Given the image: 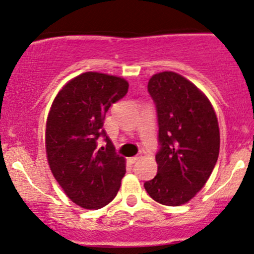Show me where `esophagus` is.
I'll return each mask as SVG.
<instances>
[{
    "label": "esophagus",
    "instance_id": "1",
    "mask_svg": "<svg viewBox=\"0 0 254 254\" xmlns=\"http://www.w3.org/2000/svg\"><path fill=\"white\" fill-rule=\"evenodd\" d=\"M138 160H139L138 156H133V157H129V159H128V162H129V163H134V162H137Z\"/></svg>",
    "mask_w": 254,
    "mask_h": 254
}]
</instances>
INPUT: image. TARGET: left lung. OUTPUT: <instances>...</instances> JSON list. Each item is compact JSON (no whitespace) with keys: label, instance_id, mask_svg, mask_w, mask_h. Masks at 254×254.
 Instances as JSON below:
<instances>
[{"label":"left lung","instance_id":"left-lung-1","mask_svg":"<svg viewBox=\"0 0 254 254\" xmlns=\"http://www.w3.org/2000/svg\"><path fill=\"white\" fill-rule=\"evenodd\" d=\"M148 91L156 105L160 150L157 174L144 188L156 202L181 206L202 189L217 163L218 120L208 98L179 73H156Z\"/></svg>","mask_w":254,"mask_h":254}]
</instances>
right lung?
Returning a JSON list of instances; mask_svg holds the SVG:
<instances>
[{
    "mask_svg": "<svg viewBox=\"0 0 254 254\" xmlns=\"http://www.w3.org/2000/svg\"><path fill=\"white\" fill-rule=\"evenodd\" d=\"M127 92L125 78L83 72L63 87L51 106L46 125L48 165L67 197L82 208L106 206L121 187L126 161L116 154L103 125L109 108Z\"/></svg>",
    "mask_w": 254,
    "mask_h": 254,
    "instance_id": "obj_1",
    "label": "right lung"
}]
</instances>
